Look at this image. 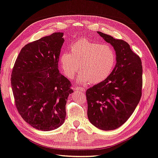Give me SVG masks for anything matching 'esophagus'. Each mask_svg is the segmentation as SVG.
<instances>
[{
    "mask_svg": "<svg viewBox=\"0 0 158 158\" xmlns=\"http://www.w3.org/2000/svg\"><path fill=\"white\" fill-rule=\"evenodd\" d=\"M75 90H79V91H82L83 92H85V89L82 87H79V86H76L75 88Z\"/></svg>",
    "mask_w": 158,
    "mask_h": 158,
    "instance_id": "obj_1",
    "label": "esophagus"
}]
</instances>
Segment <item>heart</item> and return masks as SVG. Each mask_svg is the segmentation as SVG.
<instances>
[{"instance_id":"obj_1","label":"heart","mask_w":158,"mask_h":158,"mask_svg":"<svg viewBox=\"0 0 158 158\" xmlns=\"http://www.w3.org/2000/svg\"><path fill=\"white\" fill-rule=\"evenodd\" d=\"M60 63L64 75L73 79L79 71L82 73L78 81L81 83H98L110 75L116 63V54L110 46L81 39L74 42L70 52L60 55Z\"/></svg>"}]
</instances>
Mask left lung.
<instances>
[{"label":"left lung","instance_id":"obj_1","mask_svg":"<svg viewBox=\"0 0 158 158\" xmlns=\"http://www.w3.org/2000/svg\"><path fill=\"white\" fill-rule=\"evenodd\" d=\"M97 33L114 47L116 64L106 80L86 91L88 117L96 127L109 131L124 124L140 102L143 66L140 57L127 42Z\"/></svg>","mask_w":158,"mask_h":158}]
</instances>
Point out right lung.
I'll use <instances>...</instances> for the list:
<instances>
[{"label":"right lung","instance_id":"add662e5","mask_svg":"<svg viewBox=\"0 0 158 158\" xmlns=\"http://www.w3.org/2000/svg\"><path fill=\"white\" fill-rule=\"evenodd\" d=\"M63 35L54 33L26 44L12 70L15 106L24 121L38 130L51 131L63 124L68 97L73 92L58 69Z\"/></svg>","mask_w":158,"mask_h":158}]
</instances>
